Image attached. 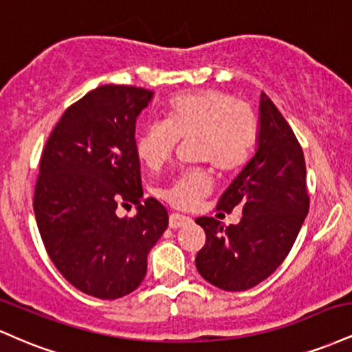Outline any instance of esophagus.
Wrapping results in <instances>:
<instances>
[{"label":"esophagus","instance_id":"34e87169","mask_svg":"<svg viewBox=\"0 0 352 352\" xmlns=\"http://www.w3.org/2000/svg\"><path fill=\"white\" fill-rule=\"evenodd\" d=\"M190 218L185 217V215H179V213H172L170 218H168V227L172 230H177V228H182L185 227V225L190 223Z\"/></svg>","mask_w":352,"mask_h":352}]
</instances>
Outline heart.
<instances>
[{"label":"heart","mask_w":352,"mask_h":352,"mask_svg":"<svg viewBox=\"0 0 352 352\" xmlns=\"http://www.w3.org/2000/svg\"><path fill=\"white\" fill-rule=\"evenodd\" d=\"M256 122L245 104L220 89H200L175 96L167 107V122L145 124L135 139L139 159L152 170L170 160L182 140H192L193 157L218 172H233L248 159ZM212 180L205 170L175 177L160 197L177 208H192L207 197Z\"/></svg>","instance_id":"1"}]
</instances>
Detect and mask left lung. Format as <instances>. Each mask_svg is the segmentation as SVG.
I'll return each mask as SVG.
<instances>
[{"label": "left lung", "mask_w": 352, "mask_h": 352, "mask_svg": "<svg viewBox=\"0 0 352 352\" xmlns=\"http://www.w3.org/2000/svg\"><path fill=\"white\" fill-rule=\"evenodd\" d=\"M243 210L240 223L225 227L197 218L207 241L195 266L204 280L225 292H245L283 263L309 210L302 148L272 99L261 92L256 148L221 195L218 208Z\"/></svg>", "instance_id": "obj_1"}]
</instances>
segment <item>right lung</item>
<instances>
[{
    "label": "right lung",
    "instance_id": "obj_1",
    "mask_svg": "<svg viewBox=\"0 0 352 352\" xmlns=\"http://www.w3.org/2000/svg\"><path fill=\"white\" fill-rule=\"evenodd\" d=\"M153 92L106 84L64 112L39 164L34 217L59 273L79 292L117 300L139 288L147 254L168 227L155 199L144 200L135 120ZM135 203L120 219L118 205Z\"/></svg>",
    "mask_w": 352,
    "mask_h": 352
}]
</instances>
